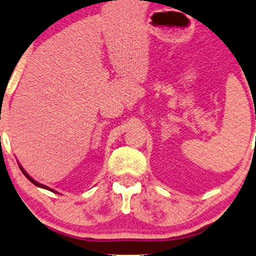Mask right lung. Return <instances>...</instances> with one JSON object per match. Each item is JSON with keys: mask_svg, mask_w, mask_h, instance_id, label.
Segmentation results:
<instances>
[{"mask_svg": "<svg viewBox=\"0 0 256 256\" xmlns=\"http://www.w3.org/2000/svg\"><path fill=\"white\" fill-rule=\"evenodd\" d=\"M19 168H20L22 172H23V174H24V175H25V178H26L28 180H29V181H32V184H35V186H38V187H41V188H46V190H52V192H54V190H50V188H48V187H47V186H44V184H38V182H36V181H35V180H34V178H30V176H29V175H28V174H26V172H25V170L23 169V168H22V166H20V165H19Z\"/></svg>", "mask_w": 256, "mask_h": 256, "instance_id": "1", "label": "right lung"}]
</instances>
